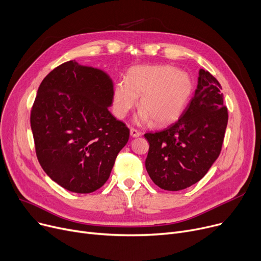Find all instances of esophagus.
Segmentation results:
<instances>
[{"mask_svg": "<svg viewBox=\"0 0 261 261\" xmlns=\"http://www.w3.org/2000/svg\"><path fill=\"white\" fill-rule=\"evenodd\" d=\"M130 135L132 136V138H139V136L142 135V133L139 130H136L134 128H131L130 129Z\"/></svg>", "mask_w": 261, "mask_h": 261, "instance_id": "1", "label": "esophagus"}]
</instances>
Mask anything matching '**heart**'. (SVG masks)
Listing matches in <instances>:
<instances>
[{"label": "heart", "mask_w": 261, "mask_h": 261, "mask_svg": "<svg viewBox=\"0 0 261 261\" xmlns=\"http://www.w3.org/2000/svg\"><path fill=\"white\" fill-rule=\"evenodd\" d=\"M194 91L191 76L172 65H139L132 67L126 80L113 89V111L126 117L140 99V111L134 117L139 125L151 120L155 126L174 121L184 111Z\"/></svg>", "instance_id": "heart-1"}]
</instances>
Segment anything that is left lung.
<instances>
[{"label": "left lung", "instance_id": "obj_1", "mask_svg": "<svg viewBox=\"0 0 261 261\" xmlns=\"http://www.w3.org/2000/svg\"><path fill=\"white\" fill-rule=\"evenodd\" d=\"M218 80L199 71L194 97L180 118L167 128L146 133V169L160 188L177 191L199 182L220 154L227 109Z\"/></svg>", "mask_w": 261, "mask_h": 261}]
</instances>
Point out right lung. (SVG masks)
<instances>
[{
    "mask_svg": "<svg viewBox=\"0 0 261 261\" xmlns=\"http://www.w3.org/2000/svg\"><path fill=\"white\" fill-rule=\"evenodd\" d=\"M113 88L100 68L71 60L38 89L31 113L37 158L50 179L72 193L100 188L128 143L129 129L108 109Z\"/></svg>",
    "mask_w": 261,
    "mask_h": 261,
    "instance_id": "add662e5",
    "label": "right lung"
}]
</instances>
